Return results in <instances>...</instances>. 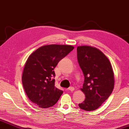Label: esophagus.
<instances>
[{
  "label": "esophagus",
  "mask_w": 129,
  "mask_h": 129,
  "mask_svg": "<svg viewBox=\"0 0 129 129\" xmlns=\"http://www.w3.org/2000/svg\"><path fill=\"white\" fill-rule=\"evenodd\" d=\"M68 90L71 91H73L74 90V87H70L69 88H68Z\"/></svg>",
  "instance_id": "1"
}]
</instances>
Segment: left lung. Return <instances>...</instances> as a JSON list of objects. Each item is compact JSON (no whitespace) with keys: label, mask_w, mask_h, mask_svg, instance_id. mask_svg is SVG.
I'll list each match as a JSON object with an SVG mask.
<instances>
[{"label":"left lung","mask_w":129,"mask_h":129,"mask_svg":"<svg viewBox=\"0 0 129 129\" xmlns=\"http://www.w3.org/2000/svg\"><path fill=\"white\" fill-rule=\"evenodd\" d=\"M77 59L84 75L81 90L85 99L79 107L85 111L97 109L112 92L114 77L112 66L102 51L90 46H80L77 48Z\"/></svg>","instance_id":"left-lung-1"}]
</instances>
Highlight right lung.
Returning <instances> with one entry per match:
<instances>
[{"mask_svg":"<svg viewBox=\"0 0 129 129\" xmlns=\"http://www.w3.org/2000/svg\"><path fill=\"white\" fill-rule=\"evenodd\" d=\"M74 48L65 45H45L27 58L22 74V84L29 99L39 107H52L63 93L55 86L54 70Z\"/></svg>","mask_w":129,"mask_h":129,"instance_id":"add662e5","label":"right lung"}]
</instances>
